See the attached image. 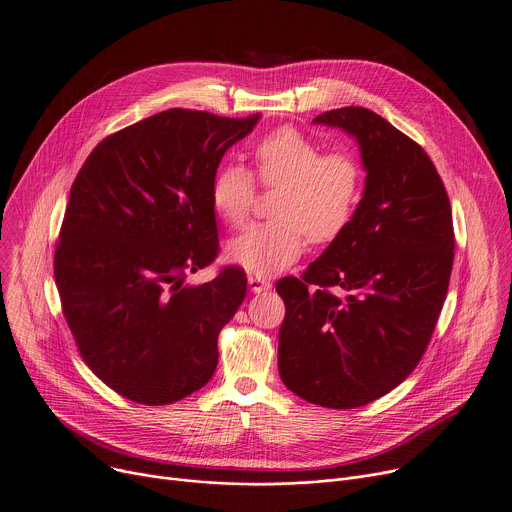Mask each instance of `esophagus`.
<instances>
[{"label":"esophagus","instance_id":"34e87169","mask_svg":"<svg viewBox=\"0 0 512 512\" xmlns=\"http://www.w3.org/2000/svg\"><path fill=\"white\" fill-rule=\"evenodd\" d=\"M249 288H251V292L261 294V292H267L271 288V282L263 275H249Z\"/></svg>","mask_w":512,"mask_h":512}]
</instances>
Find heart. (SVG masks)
Segmentation results:
<instances>
[{
	"instance_id": "b5f03b06",
	"label": "heart",
	"mask_w": 512,
	"mask_h": 512,
	"mask_svg": "<svg viewBox=\"0 0 512 512\" xmlns=\"http://www.w3.org/2000/svg\"><path fill=\"white\" fill-rule=\"evenodd\" d=\"M257 179L277 188L271 200L273 220L251 224L228 245V259L257 275L292 265L306 249L339 239L359 206L363 173L349 153L329 151L304 132L282 126L265 134L255 147ZM257 194L253 173L239 165H222L210 185L216 214L232 228L243 226Z\"/></svg>"
}]
</instances>
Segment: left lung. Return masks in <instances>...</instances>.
I'll list each match as a JSON object with an SVG mask.
<instances>
[{
  "instance_id": "obj_1",
  "label": "left lung",
  "mask_w": 512,
  "mask_h": 512,
  "mask_svg": "<svg viewBox=\"0 0 512 512\" xmlns=\"http://www.w3.org/2000/svg\"><path fill=\"white\" fill-rule=\"evenodd\" d=\"M318 124L353 134L367 171L349 228L302 277H282L277 367L296 396L357 408L402 384L423 359L453 267L451 204L431 157L359 106Z\"/></svg>"
}]
</instances>
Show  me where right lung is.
I'll use <instances>...</instances> for the list:
<instances>
[{
    "label": "right lung",
    "instance_id": "1",
    "mask_svg": "<svg viewBox=\"0 0 512 512\" xmlns=\"http://www.w3.org/2000/svg\"><path fill=\"white\" fill-rule=\"evenodd\" d=\"M257 120L159 112L108 134L71 185L55 249L63 316L87 367L132 402H177L218 365L245 269L220 267L202 286L185 277L220 253L212 177Z\"/></svg>",
    "mask_w": 512,
    "mask_h": 512
}]
</instances>
